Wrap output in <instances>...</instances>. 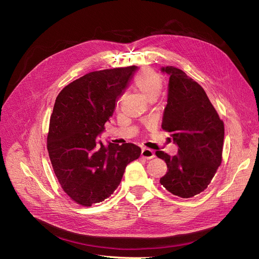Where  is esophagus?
Segmentation results:
<instances>
[{"instance_id":"1","label":"esophagus","mask_w":259,"mask_h":259,"mask_svg":"<svg viewBox=\"0 0 259 259\" xmlns=\"http://www.w3.org/2000/svg\"><path fill=\"white\" fill-rule=\"evenodd\" d=\"M142 156L146 159H152L153 157H155V153L151 149H148V148H143L142 150Z\"/></svg>"}]
</instances>
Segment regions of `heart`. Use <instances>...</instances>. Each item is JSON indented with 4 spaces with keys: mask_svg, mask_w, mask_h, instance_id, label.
I'll use <instances>...</instances> for the list:
<instances>
[{
    "mask_svg": "<svg viewBox=\"0 0 259 259\" xmlns=\"http://www.w3.org/2000/svg\"><path fill=\"white\" fill-rule=\"evenodd\" d=\"M133 85L148 101H150L152 99H157L162 88V80L155 71L151 69H143L134 76Z\"/></svg>",
    "mask_w": 259,
    "mask_h": 259,
    "instance_id": "heart-1",
    "label": "heart"
}]
</instances>
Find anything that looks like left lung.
Segmentation results:
<instances>
[{"label": "left lung", "mask_w": 259, "mask_h": 259, "mask_svg": "<svg viewBox=\"0 0 259 259\" xmlns=\"http://www.w3.org/2000/svg\"><path fill=\"white\" fill-rule=\"evenodd\" d=\"M160 71L169 75L161 128L171 133L179 151L174 156L156 152L168 167L159 183L172 194L189 198L208 187L221 165L224 122L194 79L173 66L161 67Z\"/></svg>", "instance_id": "obj_1"}]
</instances>
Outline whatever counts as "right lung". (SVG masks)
<instances>
[{
    "instance_id": "right-lung-1",
    "label": "right lung",
    "mask_w": 259,
    "mask_h": 259,
    "mask_svg": "<svg viewBox=\"0 0 259 259\" xmlns=\"http://www.w3.org/2000/svg\"><path fill=\"white\" fill-rule=\"evenodd\" d=\"M137 66L85 74L58 95L50 116L47 149L54 173L72 200L90 207L113 194L141 148L98 142Z\"/></svg>"
}]
</instances>
